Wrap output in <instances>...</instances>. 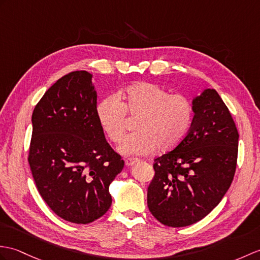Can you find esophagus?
Listing matches in <instances>:
<instances>
[{
	"mask_svg": "<svg viewBox=\"0 0 260 260\" xmlns=\"http://www.w3.org/2000/svg\"><path fill=\"white\" fill-rule=\"evenodd\" d=\"M136 162H137V159H135V158H128V159L125 160V165L127 166V167H131L133 165H135Z\"/></svg>",
	"mask_w": 260,
	"mask_h": 260,
	"instance_id": "1",
	"label": "esophagus"
}]
</instances>
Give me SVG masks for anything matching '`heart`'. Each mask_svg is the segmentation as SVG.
Returning <instances> with one entry per match:
<instances>
[{
  "instance_id": "obj_1",
  "label": "heart",
  "mask_w": 260,
  "mask_h": 260,
  "mask_svg": "<svg viewBox=\"0 0 260 260\" xmlns=\"http://www.w3.org/2000/svg\"><path fill=\"white\" fill-rule=\"evenodd\" d=\"M103 133L113 143L123 140L126 115L138 118L135 131L118 146L125 156H145L156 148L165 153L184 141L192 122L191 102L182 94H170L156 84L141 82L115 98L101 101L95 110Z\"/></svg>"
}]
</instances>
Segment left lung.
Wrapping results in <instances>:
<instances>
[{
	"label": "left lung",
	"instance_id": "left-lung-1",
	"mask_svg": "<svg viewBox=\"0 0 260 260\" xmlns=\"http://www.w3.org/2000/svg\"><path fill=\"white\" fill-rule=\"evenodd\" d=\"M194 118L178 146L155 159L147 190L150 213L161 224L185 227L220 203L233 182L238 131L219 94L205 88L191 102Z\"/></svg>",
	"mask_w": 260,
	"mask_h": 260
}]
</instances>
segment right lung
Returning a JSON list of instances; mask_svg holds the SVG:
<instances>
[{
	"mask_svg": "<svg viewBox=\"0 0 260 260\" xmlns=\"http://www.w3.org/2000/svg\"><path fill=\"white\" fill-rule=\"evenodd\" d=\"M92 78L86 71L59 78L32 114L28 162L36 187L54 213L75 224L110 209L108 188L124 168L96 119Z\"/></svg>",
	"mask_w": 260,
	"mask_h": 260,
	"instance_id": "1",
	"label": "right lung"
}]
</instances>
